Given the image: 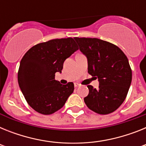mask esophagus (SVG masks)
I'll list each match as a JSON object with an SVG mask.
<instances>
[{
  "mask_svg": "<svg viewBox=\"0 0 146 146\" xmlns=\"http://www.w3.org/2000/svg\"><path fill=\"white\" fill-rule=\"evenodd\" d=\"M78 86H80V84H78V83H74V87L77 88L78 87Z\"/></svg>",
  "mask_w": 146,
  "mask_h": 146,
  "instance_id": "34e87169",
  "label": "esophagus"
}]
</instances>
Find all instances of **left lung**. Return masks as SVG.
<instances>
[{"instance_id":"1","label":"left lung","mask_w":146,"mask_h":146,"mask_svg":"<svg viewBox=\"0 0 146 146\" xmlns=\"http://www.w3.org/2000/svg\"><path fill=\"white\" fill-rule=\"evenodd\" d=\"M88 58V72L98 78L99 89L88 86V108L100 115L115 111L126 99L131 82L127 57L116 45L96 38H74Z\"/></svg>"}]
</instances>
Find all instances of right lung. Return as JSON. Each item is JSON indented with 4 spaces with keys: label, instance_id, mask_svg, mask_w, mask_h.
I'll return each mask as SVG.
<instances>
[{
    "label": "right lung",
    "instance_id": "1",
    "mask_svg": "<svg viewBox=\"0 0 146 146\" xmlns=\"http://www.w3.org/2000/svg\"><path fill=\"white\" fill-rule=\"evenodd\" d=\"M77 50L72 38H55L34 45L24 55L18 70V83L35 111L50 115L64 107L74 91V83L60 84L55 80V74L61 72L64 60Z\"/></svg>",
    "mask_w": 146,
    "mask_h": 146
}]
</instances>
